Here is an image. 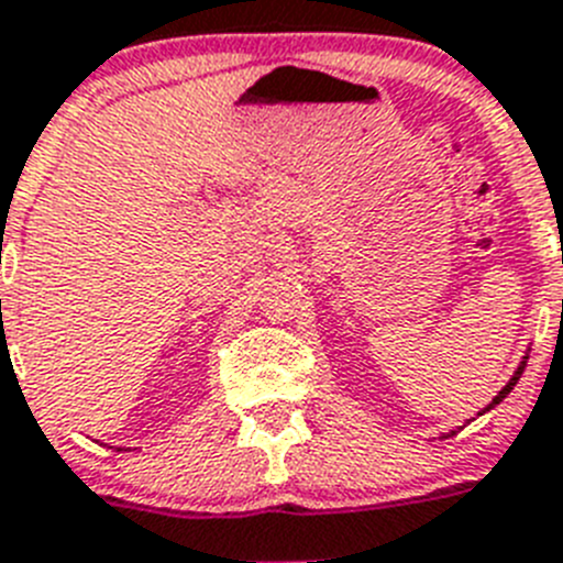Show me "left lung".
I'll list each match as a JSON object with an SVG mask.
<instances>
[{
  "instance_id": "8db88e82",
  "label": "left lung",
  "mask_w": 563,
  "mask_h": 563,
  "mask_svg": "<svg viewBox=\"0 0 563 563\" xmlns=\"http://www.w3.org/2000/svg\"><path fill=\"white\" fill-rule=\"evenodd\" d=\"M525 364H528V356L521 358V364H519V367H516L514 378H510V382H508V384H505V387H503V389H499V393H496V398H494V401H490V404H488V407H485V409H483V412H488V409H494V407H496V404H499V401H505V398H508V393H510V389H514V387H516V382H519V378H521V373H525ZM483 412H479V415H483ZM452 434H454V432H449V434H443V438H452Z\"/></svg>"
}]
</instances>
